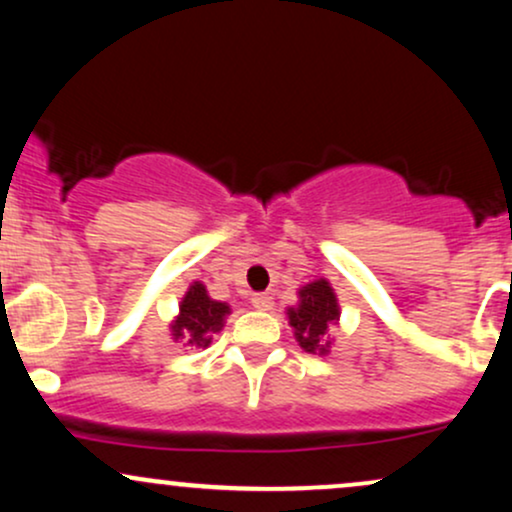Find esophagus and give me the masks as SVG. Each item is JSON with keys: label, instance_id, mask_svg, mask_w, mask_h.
Returning a JSON list of instances; mask_svg holds the SVG:
<instances>
[{"label": "esophagus", "instance_id": "esophagus-1", "mask_svg": "<svg viewBox=\"0 0 512 512\" xmlns=\"http://www.w3.org/2000/svg\"><path fill=\"white\" fill-rule=\"evenodd\" d=\"M252 305H255L257 310H269L274 305V298L269 296V293H255V296H252Z\"/></svg>", "mask_w": 512, "mask_h": 512}]
</instances>
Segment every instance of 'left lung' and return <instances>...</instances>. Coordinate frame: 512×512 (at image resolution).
<instances>
[{"instance_id": "8db88e82", "label": "left lung", "mask_w": 512, "mask_h": 512, "mask_svg": "<svg viewBox=\"0 0 512 512\" xmlns=\"http://www.w3.org/2000/svg\"><path fill=\"white\" fill-rule=\"evenodd\" d=\"M301 305L289 310V322L305 351H327V332L339 320V305L332 286L325 279L303 286Z\"/></svg>"}]
</instances>
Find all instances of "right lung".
Masks as SVG:
<instances>
[{"mask_svg": "<svg viewBox=\"0 0 512 512\" xmlns=\"http://www.w3.org/2000/svg\"><path fill=\"white\" fill-rule=\"evenodd\" d=\"M228 305L211 301L202 284H192L180 303V315L173 325V337L185 339L190 346H209L211 334L223 327Z\"/></svg>", "mask_w": 512, "mask_h": 512, "instance_id": "add662e5", "label": "right lung"}]
</instances>
